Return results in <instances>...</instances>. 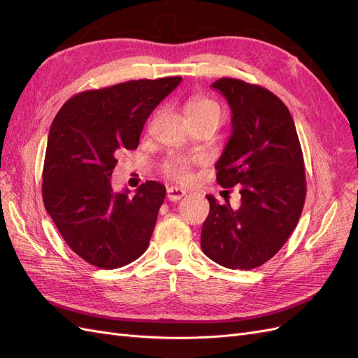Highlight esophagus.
I'll list each match as a JSON object with an SVG mask.
<instances>
[{"label": "esophagus", "instance_id": "34e87169", "mask_svg": "<svg viewBox=\"0 0 358 358\" xmlns=\"http://www.w3.org/2000/svg\"><path fill=\"white\" fill-rule=\"evenodd\" d=\"M185 191L178 188V187H169L167 188V199L170 201H179L182 197H185Z\"/></svg>", "mask_w": 358, "mask_h": 358}]
</instances>
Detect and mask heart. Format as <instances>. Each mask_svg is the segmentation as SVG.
Wrapping results in <instances>:
<instances>
[{"label": "heart", "mask_w": 358, "mask_h": 358, "mask_svg": "<svg viewBox=\"0 0 358 358\" xmlns=\"http://www.w3.org/2000/svg\"><path fill=\"white\" fill-rule=\"evenodd\" d=\"M185 112L189 119L192 117H204L212 116L216 117L221 122L222 119V109L218 101H215L209 96L196 95L188 100L185 106ZM192 164L185 159H170L164 166H162V171L167 178L171 180H176L179 183H188L192 180Z\"/></svg>", "instance_id": "1"}]
</instances>
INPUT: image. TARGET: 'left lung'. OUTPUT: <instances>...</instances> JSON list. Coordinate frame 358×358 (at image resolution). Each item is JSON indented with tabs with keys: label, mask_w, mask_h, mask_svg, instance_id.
I'll use <instances>...</instances> for the list:
<instances>
[{
	"label": "left lung",
	"mask_w": 358,
	"mask_h": 358,
	"mask_svg": "<svg viewBox=\"0 0 358 358\" xmlns=\"http://www.w3.org/2000/svg\"><path fill=\"white\" fill-rule=\"evenodd\" d=\"M231 107L233 133L216 162L222 188L239 187L241 208L208 196L201 249L227 268L268 262L294 231L306 199V173L294 121L282 100L241 79L212 83Z\"/></svg>",
	"instance_id": "8db88e82"
}]
</instances>
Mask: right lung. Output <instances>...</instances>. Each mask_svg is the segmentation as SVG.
<instances>
[{
    "mask_svg": "<svg viewBox=\"0 0 358 358\" xmlns=\"http://www.w3.org/2000/svg\"><path fill=\"white\" fill-rule=\"evenodd\" d=\"M180 80L140 79L83 91L53 119L43 203L71 251L95 267H122L146 251L166 187L148 180L129 197L128 189L113 192L110 178L117 157L137 149L146 119Z\"/></svg>",
    "mask_w": 358,
    "mask_h": 358,
    "instance_id": "1",
    "label": "right lung"
}]
</instances>
